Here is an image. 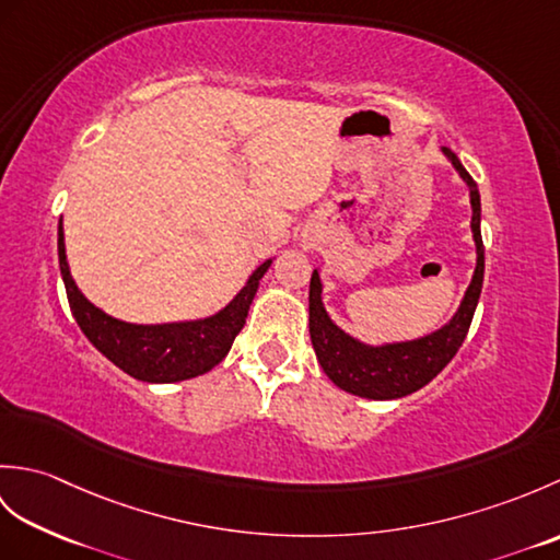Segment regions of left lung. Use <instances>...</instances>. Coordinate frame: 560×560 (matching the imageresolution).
Here are the masks:
<instances>
[{
	"label": "left lung",
	"mask_w": 560,
	"mask_h": 560,
	"mask_svg": "<svg viewBox=\"0 0 560 560\" xmlns=\"http://www.w3.org/2000/svg\"><path fill=\"white\" fill-rule=\"evenodd\" d=\"M452 163V168L469 189L471 205V237L477 247V267L462 301L443 327L428 331L423 337L368 343L343 331L329 317L323 303V279L319 267L311 277V339L319 365L339 389L365 399H399L423 385L443 371L455 359L464 337H467L474 311H477L483 287V243H481V195L471 175L450 149H440Z\"/></svg>",
	"instance_id": "1"
}]
</instances>
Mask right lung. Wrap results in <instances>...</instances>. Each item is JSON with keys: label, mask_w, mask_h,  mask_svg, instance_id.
<instances>
[{"label": "right lung", "mask_w": 560, "mask_h": 560, "mask_svg": "<svg viewBox=\"0 0 560 560\" xmlns=\"http://www.w3.org/2000/svg\"><path fill=\"white\" fill-rule=\"evenodd\" d=\"M57 255L71 315L86 339L127 375L141 380V383L159 385L183 383V380L205 375L225 359L233 339L245 327L259 279L273 261V257L261 261L247 277L245 287L219 313L199 319H183V323L135 325L101 311L81 293L69 271L62 221L57 229Z\"/></svg>", "instance_id": "obj_1"}]
</instances>
